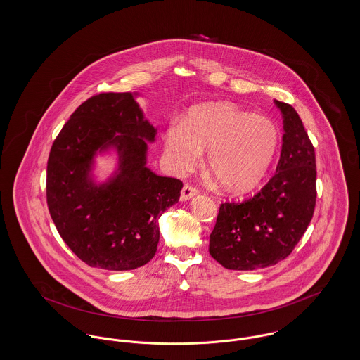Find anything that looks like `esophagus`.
Returning <instances> with one entry per match:
<instances>
[{
	"mask_svg": "<svg viewBox=\"0 0 360 360\" xmlns=\"http://www.w3.org/2000/svg\"><path fill=\"white\" fill-rule=\"evenodd\" d=\"M197 193H198V189L194 188L193 185H185L182 188V191H181V200L186 201V200H189L191 197H194Z\"/></svg>",
	"mask_w": 360,
	"mask_h": 360,
	"instance_id": "obj_1",
	"label": "esophagus"
}]
</instances>
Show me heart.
Instances as JSON below:
<instances>
[{"label": "heart", "instance_id": "1", "mask_svg": "<svg viewBox=\"0 0 360 360\" xmlns=\"http://www.w3.org/2000/svg\"><path fill=\"white\" fill-rule=\"evenodd\" d=\"M278 129L262 114L230 103L193 107L182 125L165 134V150L178 174L195 169L208 150L207 167L231 194L253 191L265 178L278 147Z\"/></svg>", "mask_w": 360, "mask_h": 360}]
</instances>
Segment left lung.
Returning a JSON list of instances; mask_svg holds the SVG:
<instances>
[{"label":"left lung","mask_w":360,"mask_h":360,"mask_svg":"<svg viewBox=\"0 0 360 360\" xmlns=\"http://www.w3.org/2000/svg\"><path fill=\"white\" fill-rule=\"evenodd\" d=\"M283 112L280 160L268 184L242 202L220 205L210 254L227 269L253 271L285 259L306 233L316 210V150L295 108Z\"/></svg>","instance_id":"1"}]
</instances>
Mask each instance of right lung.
Returning a JSON list of instances; mask_svg holds the SVG:
<instances>
[{"mask_svg":"<svg viewBox=\"0 0 360 360\" xmlns=\"http://www.w3.org/2000/svg\"><path fill=\"white\" fill-rule=\"evenodd\" d=\"M155 134L131 94L103 92L73 111L51 146L49 212L65 243L89 266L130 271L156 254L158 219L178 202L184 184L146 167L143 139ZM108 145L120 150L122 172L96 187L87 179L91 156Z\"/></svg>","mask_w":360,"mask_h":360,"instance_id":"obj_1","label":"right lung"}]
</instances>
